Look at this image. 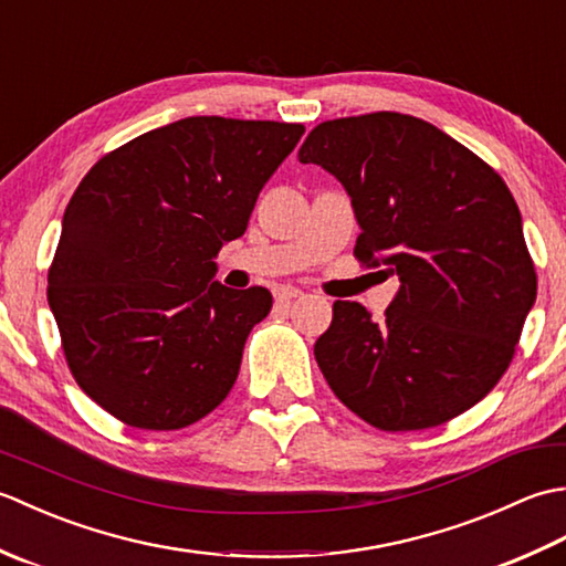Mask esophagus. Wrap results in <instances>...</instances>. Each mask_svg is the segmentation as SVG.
Masks as SVG:
<instances>
[{"mask_svg":"<svg viewBox=\"0 0 566 566\" xmlns=\"http://www.w3.org/2000/svg\"><path fill=\"white\" fill-rule=\"evenodd\" d=\"M304 292L296 290V286H290V284H280L274 286V298L276 302H292V298H298Z\"/></svg>","mask_w":566,"mask_h":566,"instance_id":"obj_1","label":"esophagus"}]
</instances>
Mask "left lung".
Here are the masks:
<instances>
[{"mask_svg": "<svg viewBox=\"0 0 566 566\" xmlns=\"http://www.w3.org/2000/svg\"><path fill=\"white\" fill-rule=\"evenodd\" d=\"M340 179L363 233L355 258L396 272L375 323L335 302L314 347L333 394L387 432L448 423L509 369L537 274L521 211L494 167L423 118L375 112L323 122L298 150Z\"/></svg>", "mask_w": 566, "mask_h": 566, "instance_id": "left-lung-1", "label": "left lung"}]
</instances>
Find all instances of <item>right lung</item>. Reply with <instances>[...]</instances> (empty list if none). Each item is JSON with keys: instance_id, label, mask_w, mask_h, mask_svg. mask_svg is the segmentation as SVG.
Wrapping results in <instances>:
<instances>
[{"instance_id": "add662e5", "label": "right lung", "mask_w": 566, "mask_h": 566, "mask_svg": "<svg viewBox=\"0 0 566 566\" xmlns=\"http://www.w3.org/2000/svg\"><path fill=\"white\" fill-rule=\"evenodd\" d=\"M302 124L189 116L106 153L72 195L48 304L77 387L140 430H179L238 379L264 286L211 282Z\"/></svg>"}]
</instances>
